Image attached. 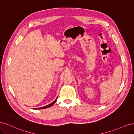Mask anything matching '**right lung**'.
Returning <instances> with one entry per match:
<instances>
[{"mask_svg":"<svg viewBox=\"0 0 134 134\" xmlns=\"http://www.w3.org/2000/svg\"><path fill=\"white\" fill-rule=\"evenodd\" d=\"M57 99H58V98H56L53 102H52L51 103H50V104H48V105H47V106H44V107H40V108H34V109H44V108H48V107H51V106H52V105H53L55 102H56V101L57 100Z\"/></svg>","mask_w":134,"mask_h":134,"instance_id":"1","label":"right lung"}]
</instances>
